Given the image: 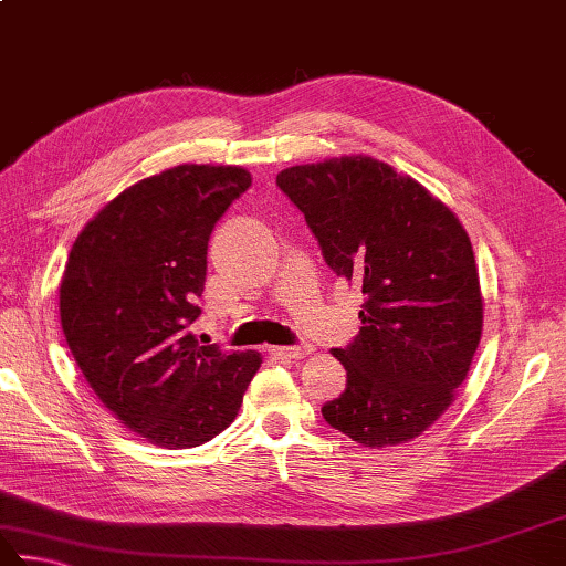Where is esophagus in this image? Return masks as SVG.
Wrapping results in <instances>:
<instances>
[{
	"label": "esophagus",
	"instance_id": "obj_1",
	"mask_svg": "<svg viewBox=\"0 0 566 566\" xmlns=\"http://www.w3.org/2000/svg\"><path fill=\"white\" fill-rule=\"evenodd\" d=\"M312 352H314L312 346H276V348H272V354L284 356V358H294V361L306 358Z\"/></svg>",
	"mask_w": 566,
	"mask_h": 566
}]
</instances>
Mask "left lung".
I'll return each instance as SVG.
<instances>
[{
    "label": "left lung",
    "instance_id": "obj_1",
    "mask_svg": "<svg viewBox=\"0 0 566 566\" xmlns=\"http://www.w3.org/2000/svg\"><path fill=\"white\" fill-rule=\"evenodd\" d=\"M326 264L364 294L361 332L334 356L346 390L322 406L366 448L418 438L453 403L482 334L468 232L450 208L388 163L344 156L276 176Z\"/></svg>",
    "mask_w": 566,
    "mask_h": 566
}]
</instances>
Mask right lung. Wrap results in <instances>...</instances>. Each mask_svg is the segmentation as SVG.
<instances>
[{
    "label": "right lung",
    "instance_id": "1",
    "mask_svg": "<svg viewBox=\"0 0 566 566\" xmlns=\"http://www.w3.org/2000/svg\"><path fill=\"white\" fill-rule=\"evenodd\" d=\"M252 185L238 166H178L130 185L71 248L61 328L81 374L123 426L160 448H195L228 428L262 364L200 346L190 324L208 240Z\"/></svg>",
    "mask_w": 566,
    "mask_h": 566
}]
</instances>
